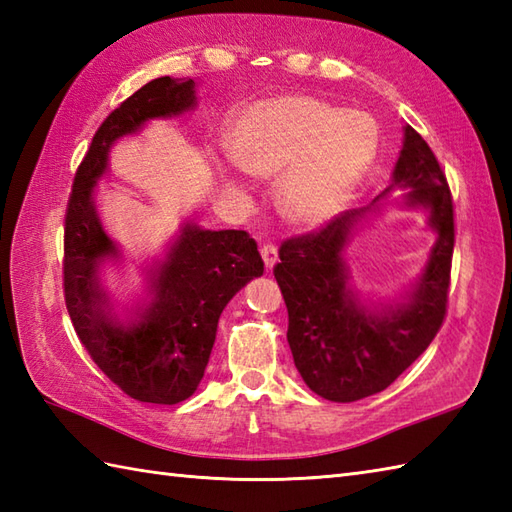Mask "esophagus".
Segmentation results:
<instances>
[{"instance_id": "esophagus-1", "label": "esophagus", "mask_w": 512, "mask_h": 512, "mask_svg": "<svg viewBox=\"0 0 512 512\" xmlns=\"http://www.w3.org/2000/svg\"><path fill=\"white\" fill-rule=\"evenodd\" d=\"M259 253H262V259H264V266L266 270L273 268L277 264V246L273 244H264L262 248H259Z\"/></svg>"}]
</instances>
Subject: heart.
<instances>
[{
	"label": "heart",
	"mask_w": 512,
	"mask_h": 512,
	"mask_svg": "<svg viewBox=\"0 0 512 512\" xmlns=\"http://www.w3.org/2000/svg\"><path fill=\"white\" fill-rule=\"evenodd\" d=\"M380 147L372 116L317 99L284 94L246 105L228 125L226 149L235 165L275 178L277 206L288 222L321 226L343 211ZM224 187L242 189L231 173Z\"/></svg>",
	"instance_id": "b5f03b06"
}]
</instances>
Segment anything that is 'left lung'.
I'll list each match as a JSON object with an SVG mask.
<instances>
[{"label":"left lung","instance_id":"8db88e82","mask_svg":"<svg viewBox=\"0 0 512 512\" xmlns=\"http://www.w3.org/2000/svg\"><path fill=\"white\" fill-rule=\"evenodd\" d=\"M402 132L389 187L319 233L281 244V262L273 270L288 308V345L299 374L314 394L332 402H354L389 387L427 350L447 312L455 237L451 191L424 138L411 125ZM394 190L403 191L401 205L428 213L437 242L405 296L374 302L351 284L344 248L355 226Z\"/></svg>","mask_w":512,"mask_h":512}]
</instances>
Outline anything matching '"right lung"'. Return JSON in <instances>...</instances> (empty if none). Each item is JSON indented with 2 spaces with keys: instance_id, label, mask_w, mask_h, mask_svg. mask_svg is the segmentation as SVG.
I'll list each match as a JSON object with an SVG mask.
<instances>
[{
  "instance_id": "right-lung-1",
  "label": "right lung",
  "mask_w": 512,
  "mask_h": 512,
  "mask_svg": "<svg viewBox=\"0 0 512 512\" xmlns=\"http://www.w3.org/2000/svg\"><path fill=\"white\" fill-rule=\"evenodd\" d=\"M193 79L149 81L105 118L74 176L65 215L63 290L76 334L101 372L127 396L176 405L198 389L215 343L217 321L264 262L246 231H209L182 222L160 257L143 268L145 295L118 310L105 266L125 264L96 209V187L110 171V151L158 118L191 112Z\"/></svg>"
}]
</instances>
